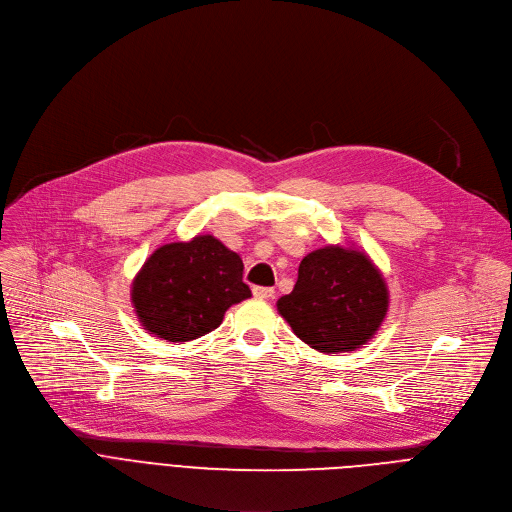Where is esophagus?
Returning a JSON list of instances; mask_svg holds the SVG:
<instances>
[{"label": "esophagus", "instance_id": "esophagus-1", "mask_svg": "<svg viewBox=\"0 0 512 512\" xmlns=\"http://www.w3.org/2000/svg\"><path fill=\"white\" fill-rule=\"evenodd\" d=\"M252 293H254V297H258V299H270V297H274V289H270V287H254Z\"/></svg>", "mask_w": 512, "mask_h": 512}]
</instances>
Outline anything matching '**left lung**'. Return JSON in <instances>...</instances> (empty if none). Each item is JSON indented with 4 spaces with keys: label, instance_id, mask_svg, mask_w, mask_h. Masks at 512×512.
Masks as SVG:
<instances>
[{
    "label": "left lung",
    "instance_id": "1",
    "mask_svg": "<svg viewBox=\"0 0 512 512\" xmlns=\"http://www.w3.org/2000/svg\"><path fill=\"white\" fill-rule=\"evenodd\" d=\"M276 307L307 346L344 354L374 337L388 311V289L370 256L352 246H325L301 260L293 293Z\"/></svg>",
    "mask_w": 512,
    "mask_h": 512
}]
</instances>
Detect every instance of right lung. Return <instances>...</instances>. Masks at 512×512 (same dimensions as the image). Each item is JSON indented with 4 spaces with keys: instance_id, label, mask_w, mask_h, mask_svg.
<instances>
[{
    "instance_id": "add662e5",
    "label": "right lung",
    "mask_w": 512,
    "mask_h": 512,
    "mask_svg": "<svg viewBox=\"0 0 512 512\" xmlns=\"http://www.w3.org/2000/svg\"><path fill=\"white\" fill-rule=\"evenodd\" d=\"M242 258L205 234L164 244L132 282V305L146 331L166 342H191L223 321L232 305L252 297Z\"/></svg>"
}]
</instances>
